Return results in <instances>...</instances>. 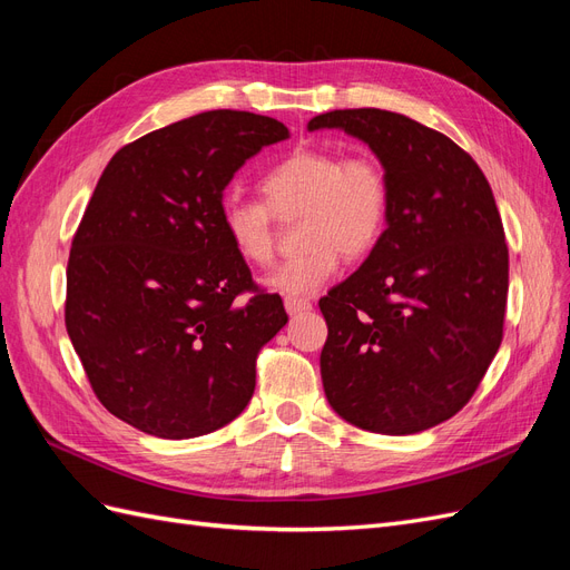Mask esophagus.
Returning a JSON list of instances; mask_svg holds the SVG:
<instances>
[{"label":"esophagus","mask_w":570,"mask_h":570,"mask_svg":"<svg viewBox=\"0 0 570 570\" xmlns=\"http://www.w3.org/2000/svg\"><path fill=\"white\" fill-rule=\"evenodd\" d=\"M285 308H287L289 316H299V314H306L308 308H312V302L299 299V297H285Z\"/></svg>","instance_id":"34e87169"}]
</instances>
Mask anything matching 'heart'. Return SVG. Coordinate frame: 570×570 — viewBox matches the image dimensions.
<instances>
[{
    "label": "heart",
    "instance_id": "1",
    "mask_svg": "<svg viewBox=\"0 0 570 570\" xmlns=\"http://www.w3.org/2000/svg\"><path fill=\"white\" fill-rule=\"evenodd\" d=\"M262 199L228 197L220 226L233 252L249 266H268L275 256V218L302 216L304 254L266 275V287L287 297H308L340 268V254L358 258L383 237L392 189L383 164L371 154L321 147L295 149L262 178Z\"/></svg>",
    "mask_w": 570,
    "mask_h": 570
}]
</instances>
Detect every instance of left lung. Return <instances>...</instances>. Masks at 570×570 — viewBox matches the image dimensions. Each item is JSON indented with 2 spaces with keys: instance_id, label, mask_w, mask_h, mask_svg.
<instances>
[{
  "instance_id": "1",
  "label": "left lung",
  "mask_w": 570,
  "mask_h": 570,
  "mask_svg": "<svg viewBox=\"0 0 570 570\" xmlns=\"http://www.w3.org/2000/svg\"><path fill=\"white\" fill-rule=\"evenodd\" d=\"M364 140L390 178L383 237L318 302L321 377L344 421L381 435L433 428L469 404L504 337L509 247L469 151L402 114L340 109L308 130Z\"/></svg>"
}]
</instances>
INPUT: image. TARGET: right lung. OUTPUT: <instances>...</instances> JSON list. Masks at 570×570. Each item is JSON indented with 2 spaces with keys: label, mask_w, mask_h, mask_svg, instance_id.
I'll return each mask as SVG.
<instances>
[{
  "label": "right lung",
  "mask_w": 570,
  "mask_h": 570,
  "mask_svg": "<svg viewBox=\"0 0 570 570\" xmlns=\"http://www.w3.org/2000/svg\"><path fill=\"white\" fill-rule=\"evenodd\" d=\"M281 120L204 111L120 147L73 235L66 331L97 400L164 440L237 419L256 356L287 323L220 226L223 189Z\"/></svg>",
  "instance_id": "add662e5"
}]
</instances>
